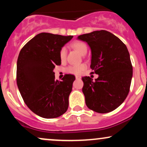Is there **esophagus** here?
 <instances>
[{
	"label": "esophagus",
	"instance_id": "34e87169",
	"mask_svg": "<svg viewBox=\"0 0 147 147\" xmlns=\"http://www.w3.org/2000/svg\"><path fill=\"white\" fill-rule=\"evenodd\" d=\"M75 78L77 79H81V77L80 76H75Z\"/></svg>",
	"mask_w": 147,
	"mask_h": 147
}]
</instances>
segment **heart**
<instances>
[{"instance_id": "b5f03b06", "label": "heart", "mask_w": 147, "mask_h": 147, "mask_svg": "<svg viewBox=\"0 0 147 147\" xmlns=\"http://www.w3.org/2000/svg\"><path fill=\"white\" fill-rule=\"evenodd\" d=\"M71 47L75 50H77L80 55H85L88 52V46L86 43L82 41H75L71 43ZM67 50L65 48H62L59 51V57L60 59L63 61L66 58ZM86 65L82 63L77 65H70L65 69V72L68 73L74 74V75H79L85 70Z\"/></svg>"}]
</instances>
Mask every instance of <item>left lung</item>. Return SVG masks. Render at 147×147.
<instances>
[{"label":"left lung","instance_id":"1","mask_svg":"<svg viewBox=\"0 0 147 147\" xmlns=\"http://www.w3.org/2000/svg\"><path fill=\"white\" fill-rule=\"evenodd\" d=\"M91 50L90 68L99 75L95 82L82 77V91L88 109L99 113L116 109L129 94L133 66L126 45L106 30L94 31L78 36Z\"/></svg>","mask_w":147,"mask_h":147}]
</instances>
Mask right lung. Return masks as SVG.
Listing matches in <instances>:
<instances>
[{"label":"right lung","instance_id":"right-lung-1","mask_svg":"<svg viewBox=\"0 0 147 147\" xmlns=\"http://www.w3.org/2000/svg\"><path fill=\"white\" fill-rule=\"evenodd\" d=\"M72 36L42 32L20 51L16 68L18 90L28 107L43 118H56L68 108V97L75 77L65 75L55 80V65H61L59 51Z\"/></svg>","mask_w":147,"mask_h":147}]
</instances>
